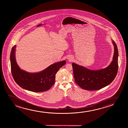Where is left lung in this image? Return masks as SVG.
I'll return each instance as SVG.
<instances>
[{
  "instance_id": "left-lung-1",
  "label": "left lung",
  "mask_w": 128,
  "mask_h": 128,
  "mask_svg": "<svg viewBox=\"0 0 128 128\" xmlns=\"http://www.w3.org/2000/svg\"><path fill=\"white\" fill-rule=\"evenodd\" d=\"M114 46L113 57L110 64L104 68L91 70L86 67L72 63L75 81L83 89L96 90L108 85L113 81L118 70V52L117 46L112 40Z\"/></svg>"
}]
</instances>
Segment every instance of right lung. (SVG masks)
<instances>
[{
  "label": "right lung",
  "instance_id": "1",
  "mask_svg": "<svg viewBox=\"0 0 128 128\" xmlns=\"http://www.w3.org/2000/svg\"><path fill=\"white\" fill-rule=\"evenodd\" d=\"M16 46L11 52V70L12 76L16 84L21 88L34 92H41L50 89L54 84L56 74L66 61L58 62L49 66L40 72L31 73L20 68L15 57Z\"/></svg>",
  "mask_w": 128,
  "mask_h": 128
}]
</instances>
